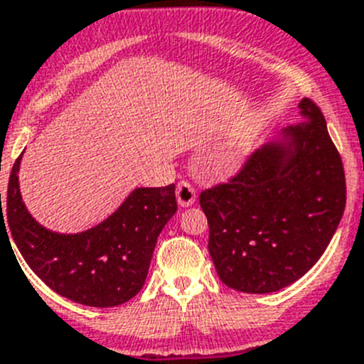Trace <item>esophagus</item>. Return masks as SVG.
Wrapping results in <instances>:
<instances>
[{
	"mask_svg": "<svg viewBox=\"0 0 364 364\" xmlns=\"http://www.w3.org/2000/svg\"><path fill=\"white\" fill-rule=\"evenodd\" d=\"M195 198H197V193L189 182L182 180L176 184V200L182 208H189V205L195 204Z\"/></svg>",
	"mask_w": 364,
	"mask_h": 364,
	"instance_id": "1",
	"label": "esophagus"
}]
</instances>
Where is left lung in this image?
<instances>
[{
	"mask_svg": "<svg viewBox=\"0 0 364 364\" xmlns=\"http://www.w3.org/2000/svg\"><path fill=\"white\" fill-rule=\"evenodd\" d=\"M302 120L200 193L218 277L244 294H272L321 259L346 204L345 169L323 112L302 98Z\"/></svg>",
	"mask_w": 364,
	"mask_h": 364,
	"instance_id": "obj_1",
	"label": "left lung"
}]
</instances>
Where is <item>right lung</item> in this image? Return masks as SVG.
<instances>
[{"mask_svg": "<svg viewBox=\"0 0 364 364\" xmlns=\"http://www.w3.org/2000/svg\"><path fill=\"white\" fill-rule=\"evenodd\" d=\"M19 162L12 166L0 233L12 242L28 268L50 290L95 308L124 304L142 290L156 239L176 213L175 184L136 188L111 217L82 233H56L38 224L19 193ZM11 242V240H9Z\"/></svg>", "mask_w": 364, "mask_h": 364, "instance_id": "1", "label": "right lung"}]
</instances>
